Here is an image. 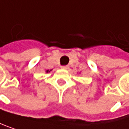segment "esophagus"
I'll use <instances>...</instances> for the list:
<instances>
[{"label":"esophagus","instance_id":"obj_1","mask_svg":"<svg viewBox=\"0 0 129 129\" xmlns=\"http://www.w3.org/2000/svg\"><path fill=\"white\" fill-rule=\"evenodd\" d=\"M68 68H69V67H68V65H65V66H62V67H61V68H62V69H64V70H67V69H68Z\"/></svg>","mask_w":129,"mask_h":129}]
</instances>
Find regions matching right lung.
<instances>
[{"mask_svg": "<svg viewBox=\"0 0 129 129\" xmlns=\"http://www.w3.org/2000/svg\"><path fill=\"white\" fill-rule=\"evenodd\" d=\"M51 71H52V70H50V71H49V70H46V73H49V72H50Z\"/></svg>", "mask_w": 129, "mask_h": 129, "instance_id": "obj_1", "label": "right lung"}]
</instances>
